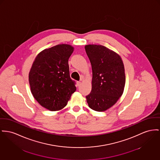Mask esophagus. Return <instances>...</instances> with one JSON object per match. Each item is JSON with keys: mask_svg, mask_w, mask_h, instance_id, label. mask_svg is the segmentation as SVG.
Returning <instances> with one entry per match:
<instances>
[{"mask_svg": "<svg viewBox=\"0 0 160 160\" xmlns=\"http://www.w3.org/2000/svg\"><path fill=\"white\" fill-rule=\"evenodd\" d=\"M76 84H77V85L79 87V86H80V85H81V82H80V81H77V82H76Z\"/></svg>", "mask_w": 160, "mask_h": 160, "instance_id": "34e87169", "label": "esophagus"}]
</instances>
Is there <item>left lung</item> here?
Listing matches in <instances>:
<instances>
[{
    "mask_svg": "<svg viewBox=\"0 0 160 160\" xmlns=\"http://www.w3.org/2000/svg\"><path fill=\"white\" fill-rule=\"evenodd\" d=\"M85 52L92 68V91L86 96L90 108L102 112L113 106L124 92V66L121 57L99 45H87Z\"/></svg>",
    "mask_w": 160,
    "mask_h": 160,
    "instance_id": "1",
    "label": "left lung"
}]
</instances>
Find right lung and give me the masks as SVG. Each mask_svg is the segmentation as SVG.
Here are the masks:
<instances>
[{
	"label": "right lung",
	"mask_w": 160,
	"mask_h": 160,
	"mask_svg": "<svg viewBox=\"0 0 160 160\" xmlns=\"http://www.w3.org/2000/svg\"><path fill=\"white\" fill-rule=\"evenodd\" d=\"M73 47L60 44L38 54L29 73L32 96L40 105L50 111L66 106L76 90L70 76L68 59Z\"/></svg>",
	"instance_id": "obj_1"
}]
</instances>
